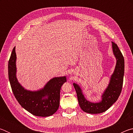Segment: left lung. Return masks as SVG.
I'll return each instance as SVG.
<instances>
[{"mask_svg": "<svg viewBox=\"0 0 133 133\" xmlns=\"http://www.w3.org/2000/svg\"><path fill=\"white\" fill-rule=\"evenodd\" d=\"M113 54L116 58V65L110 77L109 84L102 96V100L98 103H92L87 100L82 90L76 83H73L81 109L87 113L98 114L106 111L115 103L121 92L124 74V59L117 45L112 42Z\"/></svg>", "mask_w": 133, "mask_h": 133, "instance_id": "1", "label": "left lung"}]
</instances>
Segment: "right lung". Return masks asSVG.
Masks as SVG:
<instances>
[{
  "label": "right lung",
  "instance_id": "1",
  "mask_svg": "<svg viewBox=\"0 0 133 133\" xmlns=\"http://www.w3.org/2000/svg\"><path fill=\"white\" fill-rule=\"evenodd\" d=\"M16 62L15 47L9 60L8 75L12 91L17 102L34 116L48 117L53 115L59 107L60 89L64 83L67 82L66 76L51 78L39 90H28L17 79Z\"/></svg>",
  "mask_w": 133,
  "mask_h": 133
}]
</instances>
